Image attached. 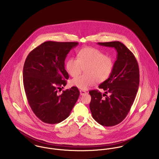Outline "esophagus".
I'll return each instance as SVG.
<instances>
[{
  "label": "esophagus",
  "instance_id": "obj_1",
  "mask_svg": "<svg viewBox=\"0 0 159 159\" xmlns=\"http://www.w3.org/2000/svg\"><path fill=\"white\" fill-rule=\"evenodd\" d=\"M80 95H83L86 93V92L85 91H83V90H80Z\"/></svg>",
  "mask_w": 159,
  "mask_h": 159
}]
</instances>
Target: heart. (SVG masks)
Returning <instances> with one entry per match:
<instances>
[{
  "mask_svg": "<svg viewBox=\"0 0 159 159\" xmlns=\"http://www.w3.org/2000/svg\"><path fill=\"white\" fill-rule=\"evenodd\" d=\"M66 67L72 77L78 76L85 68V74L73 78L71 83L80 89L86 90L97 81L103 83L110 77L113 69L114 62L110 56L105 55L100 50L88 47L78 52L77 59H68Z\"/></svg>",
  "mask_w": 159,
  "mask_h": 159,
  "instance_id": "obj_1",
  "label": "heart"
}]
</instances>
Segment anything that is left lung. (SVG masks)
Wrapping results in <instances>:
<instances>
[{
  "instance_id": "8db88e82",
  "label": "left lung",
  "mask_w": 159,
  "mask_h": 159,
  "mask_svg": "<svg viewBox=\"0 0 159 159\" xmlns=\"http://www.w3.org/2000/svg\"><path fill=\"white\" fill-rule=\"evenodd\" d=\"M97 44L114 48L117 52L111 75L98 86L105 93L89 91L93 118L102 125L111 127L125 118L133 105L139 83V67L134 54L121 42Z\"/></svg>"
}]
</instances>
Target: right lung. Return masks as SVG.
<instances>
[{
  "mask_svg": "<svg viewBox=\"0 0 159 159\" xmlns=\"http://www.w3.org/2000/svg\"><path fill=\"white\" fill-rule=\"evenodd\" d=\"M77 42H45L27 56L23 67V84L29 104L42 121L59 123L67 118L80 95L76 87L60 91L69 78L65 60Z\"/></svg>",
  "mask_w": 159,
  "mask_h": 159,
  "instance_id": "obj_1",
  "label": "right lung"
}]
</instances>
